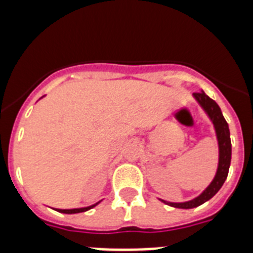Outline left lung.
<instances>
[{
	"mask_svg": "<svg viewBox=\"0 0 253 253\" xmlns=\"http://www.w3.org/2000/svg\"><path fill=\"white\" fill-rule=\"evenodd\" d=\"M194 97L196 101L202 105V107L205 110V113L209 115L210 120L213 122L214 128L216 131V138H218L219 144V165L218 171L211 181V184L204 190V193L202 195H199L198 198L190 200L186 203H169L162 200L165 204L171 205L173 208H180V209H191V208H196L199 205L204 204L209 199L213 198L216 193H218L220 187L224 184L225 178L228 176V171H229V166H231V157H232V144H231V134H229V128H228V123L225 122L224 116H223L220 107L218 106L214 100H211L205 92H194Z\"/></svg>",
	"mask_w": 253,
	"mask_h": 253,
	"instance_id": "left-lung-1",
	"label": "left lung"
}]
</instances>
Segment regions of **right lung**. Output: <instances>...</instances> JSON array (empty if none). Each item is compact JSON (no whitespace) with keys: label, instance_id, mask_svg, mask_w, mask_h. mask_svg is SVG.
I'll use <instances>...</instances> for the list:
<instances>
[{"label":"right lung","instance_id":"obj_1","mask_svg":"<svg viewBox=\"0 0 253 253\" xmlns=\"http://www.w3.org/2000/svg\"><path fill=\"white\" fill-rule=\"evenodd\" d=\"M99 204V203H96V204L91 205V207H87V208H80V209H57L58 211L60 213H64V214H76V213H82V211H86V210L91 209V208L96 207V205Z\"/></svg>","mask_w":253,"mask_h":253}]
</instances>
